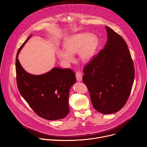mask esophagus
I'll list each match as a JSON object with an SVG mask.
<instances>
[{
	"instance_id": "obj_1",
	"label": "esophagus",
	"mask_w": 147,
	"mask_h": 147,
	"mask_svg": "<svg viewBox=\"0 0 147 147\" xmlns=\"http://www.w3.org/2000/svg\"><path fill=\"white\" fill-rule=\"evenodd\" d=\"M76 78H77V81H81L82 80V73L81 72H77L76 73Z\"/></svg>"
}]
</instances>
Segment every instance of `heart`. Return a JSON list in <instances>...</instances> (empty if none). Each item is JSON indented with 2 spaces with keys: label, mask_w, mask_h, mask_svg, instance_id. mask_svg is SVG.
<instances>
[{
  "label": "heart",
  "mask_w": 147,
  "mask_h": 147,
  "mask_svg": "<svg viewBox=\"0 0 147 147\" xmlns=\"http://www.w3.org/2000/svg\"><path fill=\"white\" fill-rule=\"evenodd\" d=\"M98 43V38L94 35L88 32L76 34L65 40L64 45L66 49L59 50L57 55L70 63L74 60L73 55L78 52L80 59L83 62H88L94 56Z\"/></svg>",
  "instance_id": "obj_1"
}]
</instances>
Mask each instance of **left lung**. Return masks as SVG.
Listing matches in <instances>:
<instances>
[{"label":"left lung","mask_w":147,"mask_h":147,"mask_svg":"<svg viewBox=\"0 0 147 147\" xmlns=\"http://www.w3.org/2000/svg\"><path fill=\"white\" fill-rule=\"evenodd\" d=\"M108 41L103 49L84 67L82 81L93 107L103 114L120 111L127 101L133 84V61L124 39L106 26Z\"/></svg>","instance_id":"obj_1"}]
</instances>
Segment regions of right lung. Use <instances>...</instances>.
Returning a JSON list of instances; mask_svg holds the SVG:
<instances>
[{
  "instance_id": "obj_1",
  "label": "right lung",
  "mask_w": 147,
  "mask_h": 147,
  "mask_svg": "<svg viewBox=\"0 0 147 147\" xmlns=\"http://www.w3.org/2000/svg\"><path fill=\"white\" fill-rule=\"evenodd\" d=\"M30 38L17 53L16 70L18 90L30 108L40 117L49 120L63 119L70 111L69 95L70 88L76 81L75 73L69 68L59 67L39 76L26 71L17 57Z\"/></svg>"
}]
</instances>
